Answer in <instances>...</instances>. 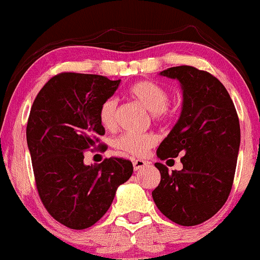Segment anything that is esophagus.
<instances>
[{
	"mask_svg": "<svg viewBox=\"0 0 260 260\" xmlns=\"http://www.w3.org/2000/svg\"><path fill=\"white\" fill-rule=\"evenodd\" d=\"M147 165H148V161L143 160V159H133V169H135L136 172L142 170L144 167H147Z\"/></svg>",
	"mask_w": 260,
	"mask_h": 260,
	"instance_id": "obj_1",
	"label": "esophagus"
}]
</instances>
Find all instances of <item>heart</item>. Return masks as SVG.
Instances as JSON below:
<instances>
[{
	"label": "heart",
	"instance_id": "1",
	"mask_svg": "<svg viewBox=\"0 0 260 260\" xmlns=\"http://www.w3.org/2000/svg\"><path fill=\"white\" fill-rule=\"evenodd\" d=\"M129 93L137 101L141 102L148 111L154 113L156 118H164L168 115L169 93L164 87L153 81H138L129 87ZM118 115V100L115 96L107 98L99 110L101 124L107 129H113L117 124ZM156 143V136L153 133L127 132L115 141V147L123 153L136 156H143Z\"/></svg>",
	"mask_w": 260,
	"mask_h": 260
}]
</instances>
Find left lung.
<instances>
[{
  "mask_svg": "<svg viewBox=\"0 0 260 260\" xmlns=\"http://www.w3.org/2000/svg\"><path fill=\"white\" fill-rule=\"evenodd\" d=\"M182 91L178 122L156 150L160 160L184 154L181 170L155 162L160 182L152 192L156 207L181 226L212 217L227 201L236 173L241 128L226 87L211 74L181 65L162 70Z\"/></svg>",
  "mask_w": 260,
  "mask_h": 260,
  "instance_id": "left-lung-1",
  "label": "left lung"
}]
</instances>
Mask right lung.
<instances>
[{
  "label": "right lung",
  "instance_id": "1",
  "mask_svg": "<svg viewBox=\"0 0 260 260\" xmlns=\"http://www.w3.org/2000/svg\"><path fill=\"white\" fill-rule=\"evenodd\" d=\"M119 82L92 74H59L43 86L30 108L27 144L38 193L48 212L73 230L95 224L119 185L132 176V162L122 158L84 164V153L105 135L100 106Z\"/></svg>",
  "mask_w": 260,
  "mask_h": 260
}]
</instances>
